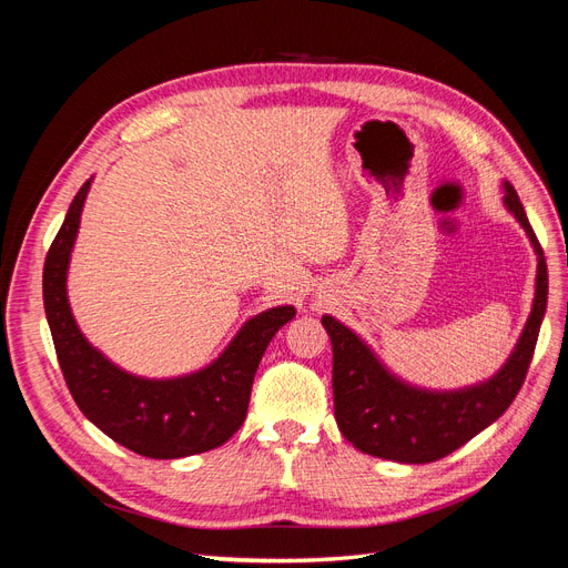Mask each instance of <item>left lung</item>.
Wrapping results in <instances>:
<instances>
[{
  "mask_svg": "<svg viewBox=\"0 0 568 568\" xmlns=\"http://www.w3.org/2000/svg\"><path fill=\"white\" fill-rule=\"evenodd\" d=\"M505 209L517 217L538 255L536 298L507 363L490 379L457 390H428L398 379L346 324L324 315L334 348V415L359 453L403 464H426L455 453L484 432L517 398L547 307V263L524 205L509 182Z\"/></svg>",
  "mask_w": 568,
  "mask_h": 568,
  "instance_id": "8db88e82",
  "label": "left lung"
}]
</instances>
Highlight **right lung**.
Returning a JSON list of instances; mask_svg holds the SVG:
<instances>
[{
	"mask_svg": "<svg viewBox=\"0 0 568 568\" xmlns=\"http://www.w3.org/2000/svg\"><path fill=\"white\" fill-rule=\"evenodd\" d=\"M92 180L80 186L51 244L42 296L63 379L97 428L151 459H180L227 443L246 419L251 386L272 336L294 320V305L251 317L211 365L173 379H146L113 365L84 338L68 303V265Z\"/></svg>",
	"mask_w": 568,
	"mask_h": 568,
	"instance_id": "add662e5",
	"label": "right lung"
}]
</instances>
